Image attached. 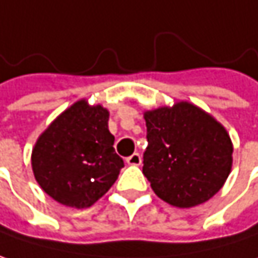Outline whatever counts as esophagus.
I'll use <instances>...</instances> for the list:
<instances>
[{
	"label": "esophagus",
	"mask_w": 258,
	"mask_h": 258,
	"mask_svg": "<svg viewBox=\"0 0 258 258\" xmlns=\"http://www.w3.org/2000/svg\"><path fill=\"white\" fill-rule=\"evenodd\" d=\"M127 164H128V165H136V167L140 165V164H142V156H140L139 153H133L131 156L127 158Z\"/></svg>",
	"instance_id": "obj_1"
}]
</instances>
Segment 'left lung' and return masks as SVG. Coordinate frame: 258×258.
Wrapping results in <instances>:
<instances>
[{
    "mask_svg": "<svg viewBox=\"0 0 258 258\" xmlns=\"http://www.w3.org/2000/svg\"><path fill=\"white\" fill-rule=\"evenodd\" d=\"M145 121L143 174L153 192L178 208H192L213 198L233 162V145L226 128L189 102L146 110Z\"/></svg>",
    "mask_w": 258,
    "mask_h": 258,
    "instance_id": "1",
    "label": "left lung"
}]
</instances>
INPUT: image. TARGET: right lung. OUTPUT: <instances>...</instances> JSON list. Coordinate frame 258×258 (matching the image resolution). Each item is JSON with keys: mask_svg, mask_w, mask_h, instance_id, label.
<instances>
[{"mask_svg": "<svg viewBox=\"0 0 258 258\" xmlns=\"http://www.w3.org/2000/svg\"><path fill=\"white\" fill-rule=\"evenodd\" d=\"M109 110L75 102L44 130L32 149V171L41 189L61 205L88 208L116 181L124 161L113 149Z\"/></svg>", "mask_w": 258, "mask_h": 258, "instance_id": "right-lung-1", "label": "right lung"}]
</instances>
